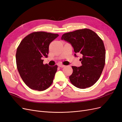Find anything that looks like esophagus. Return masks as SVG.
<instances>
[{
  "label": "esophagus",
  "mask_w": 122,
  "mask_h": 122,
  "mask_svg": "<svg viewBox=\"0 0 122 122\" xmlns=\"http://www.w3.org/2000/svg\"><path fill=\"white\" fill-rule=\"evenodd\" d=\"M58 67H60L61 68H64L65 67V66H64L63 65H61V64H60V65H58Z\"/></svg>",
  "instance_id": "obj_1"
}]
</instances>
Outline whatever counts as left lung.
Masks as SVG:
<instances>
[{
	"mask_svg": "<svg viewBox=\"0 0 122 122\" xmlns=\"http://www.w3.org/2000/svg\"><path fill=\"white\" fill-rule=\"evenodd\" d=\"M61 39L70 43L77 54H81L82 66H72L70 81L77 88L84 89L96 82L105 65V49L102 40L91 29L84 28L66 33Z\"/></svg>",
	"mask_w": 122,
	"mask_h": 122,
	"instance_id": "obj_1",
	"label": "left lung"
}]
</instances>
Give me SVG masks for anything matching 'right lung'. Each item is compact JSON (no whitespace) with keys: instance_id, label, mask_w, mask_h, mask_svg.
Returning a JSON list of instances; mask_svg holds the SVG:
<instances>
[{"instance_id":"obj_1","label":"right lung","mask_w":122,"mask_h":122,"mask_svg":"<svg viewBox=\"0 0 122 122\" xmlns=\"http://www.w3.org/2000/svg\"><path fill=\"white\" fill-rule=\"evenodd\" d=\"M58 34L44 31L32 32L22 40L16 54L18 71L24 83L32 90L43 91L53 82L57 66L43 64L50 43Z\"/></svg>"}]
</instances>
